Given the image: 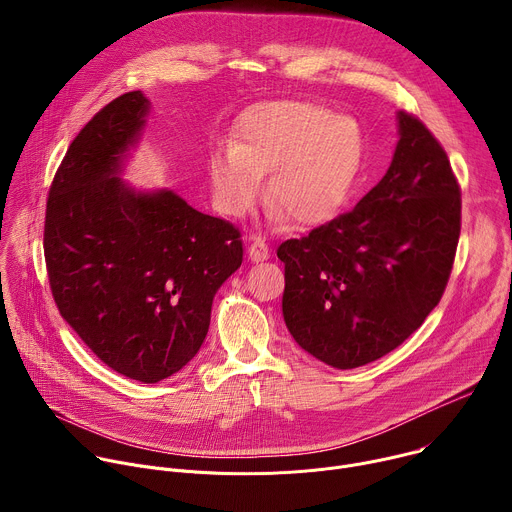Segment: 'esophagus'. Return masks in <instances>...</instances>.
I'll list each match as a JSON object with an SVG mask.
<instances>
[{
	"mask_svg": "<svg viewBox=\"0 0 512 512\" xmlns=\"http://www.w3.org/2000/svg\"><path fill=\"white\" fill-rule=\"evenodd\" d=\"M247 253H249V259L251 261H263L269 257V247L265 241H261L259 237H255L249 247H247Z\"/></svg>",
	"mask_w": 512,
	"mask_h": 512,
	"instance_id": "obj_1",
	"label": "esophagus"
}]
</instances>
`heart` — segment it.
<instances>
[{"mask_svg":"<svg viewBox=\"0 0 512 512\" xmlns=\"http://www.w3.org/2000/svg\"><path fill=\"white\" fill-rule=\"evenodd\" d=\"M362 162L356 121L308 101H275L249 109L231 148L210 158L218 206L231 216L249 210L269 174L267 196L275 216L300 225L328 218L346 198Z\"/></svg>","mask_w":512,"mask_h":512,"instance_id":"b5f03b06","label":"heart"}]
</instances>
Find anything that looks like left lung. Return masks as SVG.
Segmentation results:
<instances>
[{"mask_svg":"<svg viewBox=\"0 0 512 512\" xmlns=\"http://www.w3.org/2000/svg\"><path fill=\"white\" fill-rule=\"evenodd\" d=\"M462 227L448 154L411 113L383 180L354 208L287 239L283 320L334 369H356L403 344L440 304Z\"/></svg>","mask_w":512,"mask_h":512,"instance_id":"obj_1","label":"left lung"}]
</instances>
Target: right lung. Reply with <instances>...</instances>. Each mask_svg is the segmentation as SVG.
<instances>
[{
    "label": "right lung",
    "mask_w": 512,
    "mask_h": 512,
    "mask_svg": "<svg viewBox=\"0 0 512 512\" xmlns=\"http://www.w3.org/2000/svg\"><path fill=\"white\" fill-rule=\"evenodd\" d=\"M148 107L141 91L125 93L72 139L48 192L44 259L60 316L99 360L158 383L200 350L243 241L225 218L117 176Z\"/></svg>",
    "instance_id": "1"
}]
</instances>
